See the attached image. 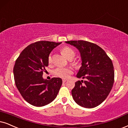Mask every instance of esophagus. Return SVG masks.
<instances>
[{
  "label": "esophagus",
  "mask_w": 128,
  "mask_h": 128,
  "mask_svg": "<svg viewBox=\"0 0 128 128\" xmlns=\"http://www.w3.org/2000/svg\"><path fill=\"white\" fill-rule=\"evenodd\" d=\"M67 81V80H62V82L63 83H65V82H66Z\"/></svg>",
  "instance_id": "esophagus-1"
}]
</instances>
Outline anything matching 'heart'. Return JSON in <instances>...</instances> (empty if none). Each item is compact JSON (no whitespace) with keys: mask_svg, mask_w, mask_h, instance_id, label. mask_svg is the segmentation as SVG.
<instances>
[{"mask_svg":"<svg viewBox=\"0 0 128 128\" xmlns=\"http://www.w3.org/2000/svg\"><path fill=\"white\" fill-rule=\"evenodd\" d=\"M61 52L64 56L68 60H72L76 56V52L72 48L69 46H64L61 49ZM48 62L51 63L52 62V56L50 54L48 56ZM72 69L69 68L58 67L54 70V73L56 76L61 77L62 78H67L70 77V76L72 74Z\"/></svg>","mask_w":128,"mask_h":128,"instance_id":"b5f03b06","label":"heart"}]
</instances>
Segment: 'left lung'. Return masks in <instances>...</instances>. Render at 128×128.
<instances>
[{"label":"left lung","mask_w":128,"mask_h":128,"mask_svg":"<svg viewBox=\"0 0 128 128\" xmlns=\"http://www.w3.org/2000/svg\"><path fill=\"white\" fill-rule=\"evenodd\" d=\"M80 53L82 66L76 77L85 78L75 83L72 90L73 99L80 106L93 108L106 99L114 83L112 61L102 48L86 41H66Z\"/></svg>","instance_id":"obj_1"}]
</instances>
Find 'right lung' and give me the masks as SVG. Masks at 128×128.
Listing matches in <instances>:
<instances>
[{
  "instance_id": "1",
  "label": "right lung",
  "mask_w": 128,
  "mask_h": 128,
  "mask_svg": "<svg viewBox=\"0 0 128 128\" xmlns=\"http://www.w3.org/2000/svg\"><path fill=\"white\" fill-rule=\"evenodd\" d=\"M61 42L41 41L28 45L15 61L14 74L16 86L27 102L41 107L56 98L62 79H44L43 72L48 66L50 52Z\"/></svg>"
}]
</instances>
